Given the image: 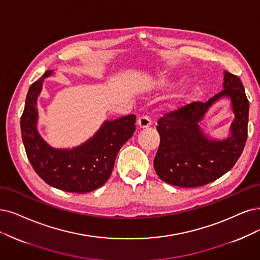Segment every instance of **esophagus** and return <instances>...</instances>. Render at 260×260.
Listing matches in <instances>:
<instances>
[{
	"mask_svg": "<svg viewBox=\"0 0 260 260\" xmlns=\"http://www.w3.org/2000/svg\"><path fill=\"white\" fill-rule=\"evenodd\" d=\"M137 125L140 128H147L151 125V119L147 117V115H142L137 120Z\"/></svg>",
	"mask_w": 260,
	"mask_h": 260,
	"instance_id": "obj_1",
	"label": "esophagus"
}]
</instances>
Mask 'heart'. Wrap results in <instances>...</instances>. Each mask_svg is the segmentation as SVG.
I'll list each match as a JSON object with an SVG mask.
<instances>
[{
    "mask_svg": "<svg viewBox=\"0 0 260 260\" xmlns=\"http://www.w3.org/2000/svg\"><path fill=\"white\" fill-rule=\"evenodd\" d=\"M170 80L167 78V77H158L154 81L152 82V88L153 89H157V90H162V89H166L167 86L170 84ZM184 91L183 90H178L175 91L169 96V100H168V106L169 107H172V106H175L181 99L182 96H183Z\"/></svg>",
    "mask_w": 260,
    "mask_h": 260,
    "instance_id": "1",
    "label": "heart"
}]
</instances>
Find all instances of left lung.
Instances as JSON below:
<instances>
[{
	"label": "left lung",
	"mask_w": 260,
	"mask_h": 260,
	"mask_svg": "<svg viewBox=\"0 0 260 260\" xmlns=\"http://www.w3.org/2000/svg\"><path fill=\"white\" fill-rule=\"evenodd\" d=\"M223 89L207 103L194 102L158 120L160 142L154 168L160 180L180 187H197L234 167L247 138L249 104L238 76L225 71ZM225 98L231 102L235 118L226 139H212L201 127V122L215 102Z\"/></svg>",
	"instance_id": "obj_1"
}]
</instances>
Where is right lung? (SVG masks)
<instances>
[{"label":"right lung","instance_id":"obj_1","mask_svg":"<svg viewBox=\"0 0 260 260\" xmlns=\"http://www.w3.org/2000/svg\"><path fill=\"white\" fill-rule=\"evenodd\" d=\"M47 71L28 89L20 121L22 140L32 167L47 184L70 193H89L103 186L111 175L119 150L135 132L136 115L106 120L94 135L72 149L53 148L37 129V99Z\"/></svg>","mask_w":260,"mask_h":260}]
</instances>
